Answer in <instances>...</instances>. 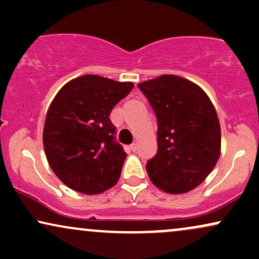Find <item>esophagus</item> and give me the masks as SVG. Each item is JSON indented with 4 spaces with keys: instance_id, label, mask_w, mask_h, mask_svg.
I'll list each match as a JSON object with an SVG mask.
<instances>
[{
    "instance_id": "34e87169",
    "label": "esophagus",
    "mask_w": 259,
    "mask_h": 259,
    "mask_svg": "<svg viewBox=\"0 0 259 259\" xmlns=\"http://www.w3.org/2000/svg\"><path fill=\"white\" fill-rule=\"evenodd\" d=\"M130 150H132L133 152H136V151H138V145L132 144V145H130Z\"/></svg>"
}]
</instances>
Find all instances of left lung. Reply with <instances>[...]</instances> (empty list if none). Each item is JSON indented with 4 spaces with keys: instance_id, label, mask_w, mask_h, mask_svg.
Masks as SVG:
<instances>
[{
    "instance_id": "obj_1",
    "label": "left lung",
    "mask_w": 259,
    "mask_h": 259,
    "mask_svg": "<svg viewBox=\"0 0 259 259\" xmlns=\"http://www.w3.org/2000/svg\"><path fill=\"white\" fill-rule=\"evenodd\" d=\"M157 117V150L148 177L168 194H184L208 177L221 154V125L206 92L177 75L139 84Z\"/></svg>"
}]
</instances>
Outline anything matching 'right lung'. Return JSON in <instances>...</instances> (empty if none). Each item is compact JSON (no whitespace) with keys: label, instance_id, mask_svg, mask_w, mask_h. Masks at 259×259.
Here are the masks:
<instances>
[{"label":"right lung","instance_id":"obj_1","mask_svg":"<svg viewBox=\"0 0 259 259\" xmlns=\"http://www.w3.org/2000/svg\"><path fill=\"white\" fill-rule=\"evenodd\" d=\"M133 88V82L84 75L53 99L45 120V153L59 180L74 191L101 194L119 180L126 153L115 141L109 115Z\"/></svg>","mask_w":259,"mask_h":259}]
</instances>
